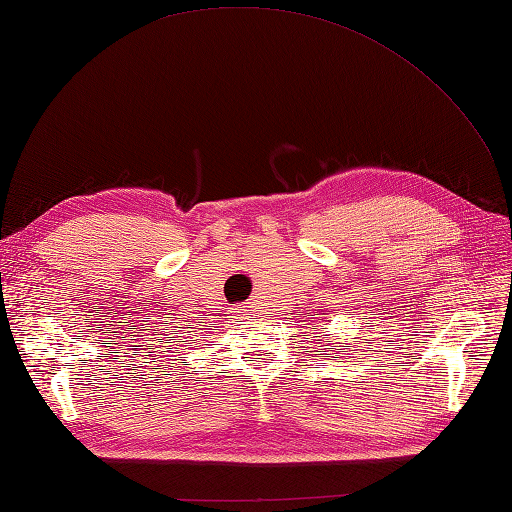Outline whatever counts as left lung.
I'll list each match as a JSON object with an SVG mask.
<instances>
[{
    "label": "left lung",
    "mask_w": 512,
    "mask_h": 512,
    "mask_svg": "<svg viewBox=\"0 0 512 512\" xmlns=\"http://www.w3.org/2000/svg\"><path fill=\"white\" fill-rule=\"evenodd\" d=\"M327 355H329V353H327Z\"/></svg>",
    "instance_id": "left-lung-1"
}]
</instances>
